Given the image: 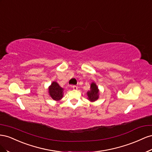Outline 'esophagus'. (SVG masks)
Returning <instances> with one entry per match:
<instances>
[{"label":"esophagus","instance_id":"esophagus-1","mask_svg":"<svg viewBox=\"0 0 152 152\" xmlns=\"http://www.w3.org/2000/svg\"><path fill=\"white\" fill-rule=\"evenodd\" d=\"M72 89H74V90H77V86H76V85H72Z\"/></svg>","mask_w":152,"mask_h":152}]
</instances>
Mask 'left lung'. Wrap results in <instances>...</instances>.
I'll return each instance as SVG.
<instances>
[{
  "instance_id": "left-lung-1",
  "label": "left lung",
  "mask_w": 152,
  "mask_h": 152,
  "mask_svg": "<svg viewBox=\"0 0 152 152\" xmlns=\"http://www.w3.org/2000/svg\"><path fill=\"white\" fill-rule=\"evenodd\" d=\"M90 90L87 92V95L89 100L91 101H95L99 98V90L95 83H92L91 84Z\"/></svg>"
}]
</instances>
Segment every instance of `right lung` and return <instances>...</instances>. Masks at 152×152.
I'll use <instances>...</instances> for the list:
<instances>
[{
	"label": "right lung",
	"instance_id": "1",
	"mask_svg": "<svg viewBox=\"0 0 152 152\" xmlns=\"http://www.w3.org/2000/svg\"><path fill=\"white\" fill-rule=\"evenodd\" d=\"M49 93L53 100L58 101L63 96V88L60 87L57 82H53L49 88Z\"/></svg>",
	"mask_w": 152,
	"mask_h": 152
}]
</instances>
